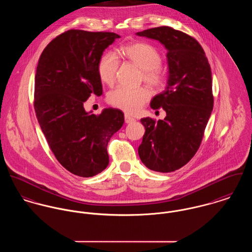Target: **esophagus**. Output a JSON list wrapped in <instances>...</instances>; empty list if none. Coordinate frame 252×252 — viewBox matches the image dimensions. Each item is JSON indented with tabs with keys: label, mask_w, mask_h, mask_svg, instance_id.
Masks as SVG:
<instances>
[{
	"label": "esophagus",
	"mask_w": 252,
	"mask_h": 252,
	"mask_svg": "<svg viewBox=\"0 0 252 252\" xmlns=\"http://www.w3.org/2000/svg\"><path fill=\"white\" fill-rule=\"evenodd\" d=\"M124 120H125V123H126V124H130V123H133V122L136 121L135 118H133V117H131L130 115H124Z\"/></svg>",
	"instance_id": "obj_1"
}]
</instances>
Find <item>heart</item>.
Segmentation results:
<instances>
[{
  "label": "heart",
  "mask_w": 252,
  "mask_h": 252,
  "mask_svg": "<svg viewBox=\"0 0 252 252\" xmlns=\"http://www.w3.org/2000/svg\"><path fill=\"white\" fill-rule=\"evenodd\" d=\"M122 54L142 70V80L155 89H160L165 82V73L160 64L162 57L160 51L149 43L134 42L121 48ZM119 67V60L114 52L105 53L99 60L97 71L102 83L111 86L115 83ZM151 97L145 88L128 89L119 87L109 92L108 102L127 114H137Z\"/></svg>",
  "instance_id": "1"
}]
</instances>
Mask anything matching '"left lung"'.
<instances>
[{"instance_id": "1", "label": "left lung", "mask_w": 252, "mask_h": 252, "mask_svg": "<svg viewBox=\"0 0 252 252\" xmlns=\"http://www.w3.org/2000/svg\"><path fill=\"white\" fill-rule=\"evenodd\" d=\"M137 34L163 44L168 63L166 89L150 104L166 116L140 119L145 133L138 155L149 169L171 172L188 163L201 144L214 105L211 67L198 41L181 31L162 26Z\"/></svg>"}]
</instances>
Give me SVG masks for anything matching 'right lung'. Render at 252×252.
Returning <instances> with one entry per match:
<instances>
[{
  "mask_svg": "<svg viewBox=\"0 0 252 252\" xmlns=\"http://www.w3.org/2000/svg\"><path fill=\"white\" fill-rule=\"evenodd\" d=\"M120 36L110 32L69 30L43 50L34 80V111L50 149L71 173L92 177L109 164L108 142L124 123L117 109L89 114L84 103L101 95L99 60Z\"/></svg>",
  "mask_w": 252,
  "mask_h": 252,
  "instance_id": "right-lung-1",
  "label": "right lung"
}]
</instances>
